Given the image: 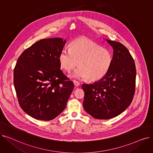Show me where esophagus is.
Here are the masks:
<instances>
[{"instance_id":"34e87169","label":"esophagus","mask_w":153,"mask_h":153,"mask_svg":"<svg viewBox=\"0 0 153 153\" xmlns=\"http://www.w3.org/2000/svg\"><path fill=\"white\" fill-rule=\"evenodd\" d=\"M73 83H74V85L76 86V87H77V86H79V85H80V82H79L77 81H73Z\"/></svg>"}]
</instances>
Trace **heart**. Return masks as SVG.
Segmentation results:
<instances>
[{"label": "heart", "instance_id": "heart-1", "mask_svg": "<svg viewBox=\"0 0 153 153\" xmlns=\"http://www.w3.org/2000/svg\"><path fill=\"white\" fill-rule=\"evenodd\" d=\"M111 52L91 40H75L71 49L64 48L59 55L61 66L68 72L74 69L78 63L79 68L69 74L76 79L87 78L91 81H97L105 76L112 64Z\"/></svg>", "mask_w": 153, "mask_h": 153}]
</instances>
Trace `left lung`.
I'll return each instance as SVG.
<instances>
[{
  "label": "left lung",
  "instance_id": "left-lung-1",
  "mask_svg": "<svg viewBox=\"0 0 153 153\" xmlns=\"http://www.w3.org/2000/svg\"><path fill=\"white\" fill-rule=\"evenodd\" d=\"M113 48L112 64L107 74L92 84H83V107L96 119L114 118L131 103L135 92L136 67L127 48L122 43L106 39Z\"/></svg>",
  "mask_w": 153,
  "mask_h": 153
}]
</instances>
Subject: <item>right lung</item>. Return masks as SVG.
Here are the masks:
<instances>
[{
  "label": "right lung",
  "instance_id": "1",
  "mask_svg": "<svg viewBox=\"0 0 153 153\" xmlns=\"http://www.w3.org/2000/svg\"><path fill=\"white\" fill-rule=\"evenodd\" d=\"M66 44L61 38L43 39L20 56L13 71L19 103L27 114L48 121L65 109L74 84L60 69L59 55Z\"/></svg>",
  "mask_w": 153,
  "mask_h": 153
}]
</instances>
